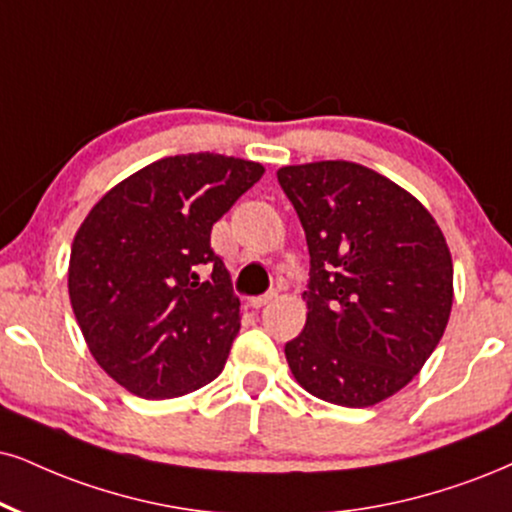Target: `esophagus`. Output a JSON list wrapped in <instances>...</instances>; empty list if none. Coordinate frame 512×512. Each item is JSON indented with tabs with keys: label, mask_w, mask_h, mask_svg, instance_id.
Here are the masks:
<instances>
[{
	"label": "esophagus",
	"mask_w": 512,
	"mask_h": 512,
	"mask_svg": "<svg viewBox=\"0 0 512 512\" xmlns=\"http://www.w3.org/2000/svg\"><path fill=\"white\" fill-rule=\"evenodd\" d=\"M275 299H277V292H275V289H270V292H266V294L254 296V299H251V308H263V306L270 304V301H275Z\"/></svg>",
	"instance_id": "esophagus-1"
}]
</instances>
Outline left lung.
<instances>
[{"label": "left lung", "mask_w": 512, "mask_h": 512, "mask_svg": "<svg viewBox=\"0 0 512 512\" xmlns=\"http://www.w3.org/2000/svg\"><path fill=\"white\" fill-rule=\"evenodd\" d=\"M306 232L308 318L285 344L296 382L346 408L375 406L418 375L446 330L453 263L406 189L349 161L277 170Z\"/></svg>", "instance_id": "1"}]
</instances>
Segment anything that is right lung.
I'll return each instance as SVG.
<instances>
[{"label": "right lung", "mask_w": 512, "mask_h": 512, "mask_svg": "<svg viewBox=\"0 0 512 512\" xmlns=\"http://www.w3.org/2000/svg\"><path fill=\"white\" fill-rule=\"evenodd\" d=\"M261 175V163L235 156H168L113 187L80 225L68 268L75 320L132 394L170 399L223 372L239 299L211 230Z\"/></svg>", "instance_id": "add662e5"}]
</instances>
